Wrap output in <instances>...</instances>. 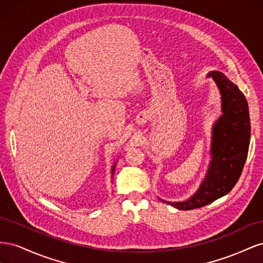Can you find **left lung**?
I'll list each match as a JSON object with an SVG mask.
<instances>
[{"instance_id":"obj_1","label":"left lung","mask_w":263,"mask_h":263,"mask_svg":"<svg viewBox=\"0 0 263 263\" xmlns=\"http://www.w3.org/2000/svg\"><path fill=\"white\" fill-rule=\"evenodd\" d=\"M208 77H212L218 86L222 112L213 126L212 160L208 173L200 187L186 201L161 200L182 211L203 208L229 193L239 180L248 156L250 118L243 93L219 71H212Z\"/></svg>"}]
</instances>
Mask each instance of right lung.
I'll list each match as a JSON object with an SVG mask.
<instances>
[{"label": "right lung", "mask_w": 263, "mask_h": 263, "mask_svg": "<svg viewBox=\"0 0 263 263\" xmlns=\"http://www.w3.org/2000/svg\"><path fill=\"white\" fill-rule=\"evenodd\" d=\"M115 165H116V164H114V165H113V168H112V174H114V170H115Z\"/></svg>", "instance_id": "1"}]
</instances>
